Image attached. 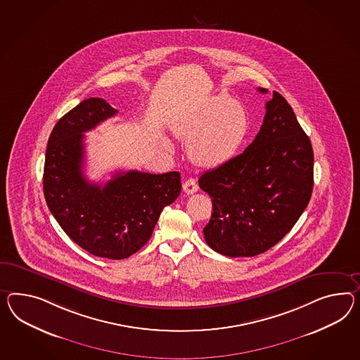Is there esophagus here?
Masks as SVG:
<instances>
[{"label": "esophagus", "instance_id": "obj_1", "mask_svg": "<svg viewBox=\"0 0 360 360\" xmlns=\"http://www.w3.org/2000/svg\"><path fill=\"white\" fill-rule=\"evenodd\" d=\"M183 189L186 194H193L194 192L198 191V184L197 181L194 180L193 177H189L188 180H185L183 183Z\"/></svg>", "mask_w": 360, "mask_h": 360}]
</instances>
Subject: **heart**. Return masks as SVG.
Masks as SVG:
<instances>
[{
  "label": "heart",
  "instance_id": "obj_1",
  "mask_svg": "<svg viewBox=\"0 0 360 360\" xmlns=\"http://www.w3.org/2000/svg\"><path fill=\"white\" fill-rule=\"evenodd\" d=\"M249 115L243 103L218 94L194 107L176 125L188 139V154L195 165L218 167L236 155L247 137Z\"/></svg>",
  "mask_w": 360,
  "mask_h": 360
}]
</instances>
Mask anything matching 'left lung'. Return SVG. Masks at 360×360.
I'll return each instance as SVG.
<instances>
[{
	"label": "left lung",
	"mask_w": 360,
	"mask_h": 360,
	"mask_svg": "<svg viewBox=\"0 0 360 360\" xmlns=\"http://www.w3.org/2000/svg\"><path fill=\"white\" fill-rule=\"evenodd\" d=\"M265 107L261 129L248 148L198 180L212 202L203 236L210 248L229 257H252L274 247L312 195L311 141L281 94L273 91Z\"/></svg>",
	"instance_id": "obj_1"
}]
</instances>
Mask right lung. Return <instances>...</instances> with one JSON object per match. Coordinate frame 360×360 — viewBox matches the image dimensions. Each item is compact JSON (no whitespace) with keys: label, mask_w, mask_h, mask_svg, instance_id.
<instances>
[{"label":"right lung","mask_w":360,"mask_h":360,"mask_svg":"<svg viewBox=\"0 0 360 360\" xmlns=\"http://www.w3.org/2000/svg\"><path fill=\"white\" fill-rule=\"evenodd\" d=\"M117 113L101 98L79 103L57 121L46 145L43 189L65 233L94 256L128 258L142 248L162 210L179 197V172H117L105 184L83 175L84 133Z\"/></svg>","instance_id":"right-lung-1"}]
</instances>
